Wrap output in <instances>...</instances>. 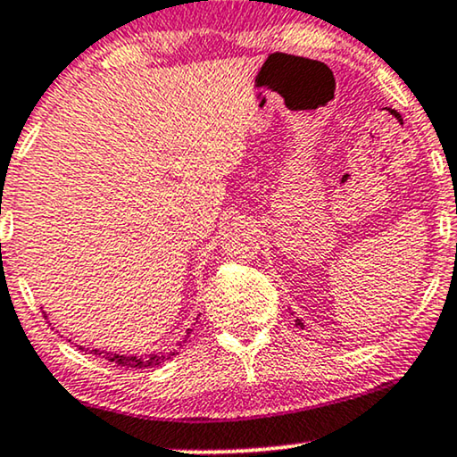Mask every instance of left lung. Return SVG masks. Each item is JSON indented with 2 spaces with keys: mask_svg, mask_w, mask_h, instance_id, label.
I'll list each match as a JSON object with an SVG mask.
<instances>
[{
  "mask_svg": "<svg viewBox=\"0 0 457 457\" xmlns=\"http://www.w3.org/2000/svg\"><path fill=\"white\" fill-rule=\"evenodd\" d=\"M295 322H297V327H302V328H303V322H302V320H299V318H297V320H295Z\"/></svg>",
  "mask_w": 457,
  "mask_h": 457,
  "instance_id": "1",
  "label": "left lung"
}]
</instances>
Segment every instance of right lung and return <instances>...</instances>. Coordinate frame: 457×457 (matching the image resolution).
<instances>
[{
  "label": "right lung",
  "mask_w": 457,
  "mask_h": 457,
  "mask_svg": "<svg viewBox=\"0 0 457 457\" xmlns=\"http://www.w3.org/2000/svg\"><path fill=\"white\" fill-rule=\"evenodd\" d=\"M43 316L47 318L46 312H43ZM191 330L193 328H187L185 341H187V337L191 335ZM79 349H85V347L79 345ZM87 352H91L93 355H99V358L108 360V361H112V364H116V366L130 368V370H139V368L143 370V368L160 366V364H164L166 360H170L174 353H177V352H174V349H170V352H166V349H164V352H155V353H149V355H124V353H114V352H99V349H89V347H87Z\"/></svg>",
  "instance_id": "obj_1"
}]
</instances>
